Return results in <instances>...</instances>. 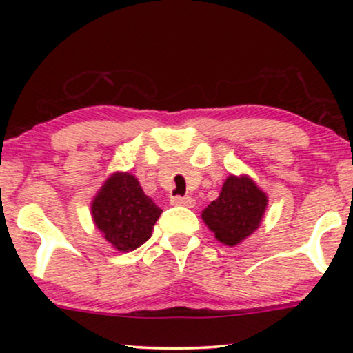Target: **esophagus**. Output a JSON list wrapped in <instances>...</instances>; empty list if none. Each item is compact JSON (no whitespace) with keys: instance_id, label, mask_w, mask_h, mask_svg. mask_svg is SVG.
Masks as SVG:
<instances>
[{"instance_id":"obj_1","label":"esophagus","mask_w":353,"mask_h":353,"mask_svg":"<svg viewBox=\"0 0 353 353\" xmlns=\"http://www.w3.org/2000/svg\"><path fill=\"white\" fill-rule=\"evenodd\" d=\"M173 205H185V207H194V199L191 196H175L172 197Z\"/></svg>"}]
</instances>
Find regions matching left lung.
I'll return each mask as SVG.
<instances>
[{
	"label": "left lung",
	"instance_id": "obj_1",
	"mask_svg": "<svg viewBox=\"0 0 353 353\" xmlns=\"http://www.w3.org/2000/svg\"><path fill=\"white\" fill-rule=\"evenodd\" d=\"M268 197L248 175H230L220 196L202 210V220L225 245L239 244L259 228Z\"/></svg>",
	"mask_w": 353,
	"mask_h": 353
}]
</instances>
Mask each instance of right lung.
I'll use <instances>...</instances> for the list:
<instances>
[{
	"label": "right lung",
	"instance_id": "1",
	"mask_svg": "<svg viewBox=\"0 0 353 353\" xmlns=\"http://www.w3.org/2000/svg\"><path fill=\"white\" fill-rule=\"evenodd\" d=\"M161 214V207L144 194L139 181L127 172L112 173L91 202L96 228L120 252H130L146 243Z\"/></svg>",
	"mask_w": 353,
	"mask_h": 353
}]
</instances>
